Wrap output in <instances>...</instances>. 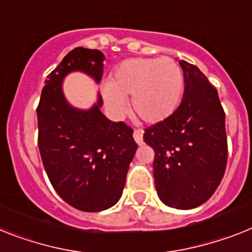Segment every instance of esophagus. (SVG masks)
<instances>
[{
  "mask_svg": "<svg viewBox=\"0 0 252 252\" xmlns=\"http://www.w3.org/2000/svg\"><path fill=\"white\" fill-rule=\"evenodd\" d=\"M133 138L138 145H142L143 142V130L142 129H134L133 130Z\"/></svg>",
  "mask_w": 252,
  "mask_h": 252,
  "instance_id": "obj_1",
  "label": "esophagus"
}]
</instances>
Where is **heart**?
I'll list each match as a JSON object with an SVG mask.
<instances>
[{
  "instance_id": "heart-1",
  "label": "heart",
  "mask_w": 252,
  "mask_h": 252,
  "mask_svg": "<svg viewBox=\"0 0 252 252\" xmlns=\"http://www.w3.org/2000/svg\"><path fill=\"white\" fill-rule=\"evenodd\" d=\"M185 78L179 65L170 58H134L122 61L114 69L103 98L113 115L128 111V98L139 119L158 124L173 115L183 94Z\"/></svg>"
}]
</instances>
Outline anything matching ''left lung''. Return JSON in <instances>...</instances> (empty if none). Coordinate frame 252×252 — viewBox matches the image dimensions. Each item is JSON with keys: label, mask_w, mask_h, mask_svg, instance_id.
I'll list each match as a JSON object with an SVG mask.
<instances>
[{"label": "left lung", "mask_w": 252, "mask_h": 252, "mask_svg": "<svg viewBox=\"0 0 252 252\" xmlns=\"http://www.w3.org/2000/svg\"><path fill=\"white\" fill-rule=\"evenodd\" d=\"M185 94L173 115L147 126L143 141L155 151L154 178L162 202L193 209L223 179L228 158L225 114L218 91L196 65L179 61Z\"/></svg>", "instance_id": "8db88e82"}]
</instances>
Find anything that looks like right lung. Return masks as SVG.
I'll return each instance as SVG.
<instances>
[{
  "label": "right lung",
  "instance_id": "right-lung-1",
  "mask_svg": "<svg viewBox=\"0 0 252 252\" xmlns=\"http://www.w3.org/2000/svg\"><path fill=\"white\" fill-rule=\"evenodd\" d=\"M103 59L98 50L70 51L48 74L37 107L38 147L51 185L65 202L87 213L119 201L137 150L132 128L101 113V96L83 111L71 107L63 94V79L70 71H84L98 83Z\"/></svg>",
  "mask_w": 252,
  "mask_h": 252
}]
</instances>
